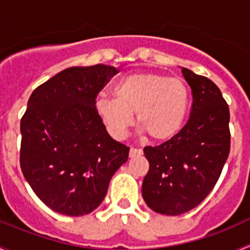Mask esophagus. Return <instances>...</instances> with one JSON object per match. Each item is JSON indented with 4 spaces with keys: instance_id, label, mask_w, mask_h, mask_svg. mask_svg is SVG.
Segmentation results:
<instances>
[{
    "instance_id": "esophagus-1",
    "label": "esophagus",
    "mask_w": 250,
    "mask_h": 250,
    "mask_svg": "<svg viewBox=\"0 0 250 250\" xmlns=\"http://www.w3.org/2000/svg\"><path fill=\"white\" fill-rule=\"evenodd\" d=\"M143 154V150L140 149H135V147H131L129 151V156L130 158H135V156H139Z\"/></svg>"
}]
</instances>
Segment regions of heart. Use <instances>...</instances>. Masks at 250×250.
I'll use <instances>...</instances> for the list:
<instances>
[{
    "mask_svg": "<svg viewBox=\"0 0 250 250\" xmlns=\"http://www.w3.org/2000/svg\"><path fill=\"white\" fill-rule=\"evenodd\" d=\"M115 99L100 95L95 110L115 139L126 136L134 121L143 135L164 143L182 129L189 107V91L182 80L154 72H136L124 77L114 87Z\"/></svg>",
    "mask_w": 250,
    "mask_h": 250,
    "instance_id": "1",
    "label": "heart"
}]
</instances>
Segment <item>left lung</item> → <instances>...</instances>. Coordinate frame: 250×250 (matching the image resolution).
<instances>
[{"instance_id": "obj_1", "label": "left lung", "mask_w": 250, "mask_h": 250, "mask_svg": "<svg viewBox=\"0 0 250 250\" xmlns=\"http://www.w3.org/2000/svg\"><path fill=\"white\" fill-rule=\"evenodd\" d=\"M193 94L190 118L174 138L144 147L150 167L143 198L151 210L179 215L191 210L213 190L230 150L229 107L208 77L182 67Z\"/></svg>"}]
</instances>
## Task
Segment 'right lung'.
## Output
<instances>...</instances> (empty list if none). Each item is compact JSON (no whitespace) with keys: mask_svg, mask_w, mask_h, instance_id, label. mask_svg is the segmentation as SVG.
Returning <instances> with one entry per match:
<instances>
[{"mask_svg":"<svg viewBox=\"0 0 250 250\" xmlns=\"http://www.w3.org/2000/svg\"><path fill=\"white\" fill-rule=\"evenodd\" d=\"M116 68L70 67L40 85L21 120L20 165L40 199L63 215L81 216L103 203L129 147L114 140L95 110Z\"/></svg>","mask_w":250,"mask_h":250,"instance_id":"right-lung-1","label":"right lung"}]
</instances>
